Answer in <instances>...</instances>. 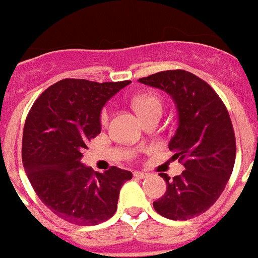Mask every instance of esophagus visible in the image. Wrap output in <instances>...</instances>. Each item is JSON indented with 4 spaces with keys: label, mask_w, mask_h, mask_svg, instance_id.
<instances>
[{
    "label": "esophagus",
    "mask_w": 258,
    "mask_h": 258,
    "mask_svg": "<svg viewBox=\"0 0 258 258\" xmlns=\"http://www.w3.org/2000/svg\"><path fill=\"white\" fill-rule=\"evenodd\" d=\"M134 175H136V177H138V178H147V177H149L150 175V173H147V172H141V170H137V172H134Z\"/></svg>",
    "instance_id": "34e87169"
}]
</instances>
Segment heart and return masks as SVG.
<instances>
[{
	"instance_id": "1",
	"label": "heart",
	"mask_w": 258,
	"mask_h": 258,
	"mask_svg": "<svg viewBox=\"0 0 258 258\" xmlns=\"http://www.w3.org/2000/svg\"><path fill=\"white\" fill-rule=\"evenodd\" d=\"M132 104H133L134 109L137 113L143 117L147 113L152 112V111H161V101L160 98L156 97L155 94H140L132 99ZM108 120V112L107 109H103L101 113V121L106 122Z\"/></svg>"
}]
</instances>
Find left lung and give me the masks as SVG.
I'll return each mask as SVG.
<instances>
[{
    "mask_svg": "<svg viewBox=\"0 0 258 258\" xmlns=\"http://www.w3.org/2000/svg\"><path fill=\"white\" fill-rule=\"evenodd\" d=\"M140 83L172 95L178 109L169 150L184 170L172 179L160 173L166 192L154 202L155 211L174 221L200 216L220 198L235 164V134L226 106L209 84L184 70L161 71Z\"/></svg>",
    "mask_w": 258,
    "mask_h": 258,
    "instance_id": "8db88e82",
    "label": "left lung"
}]
</instances>
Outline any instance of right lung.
Segmentation results:
<instances>
[{
	"instance_id": "add662e5",
	"label": "right lung",
	"mask_w": 258,
	"mask_h": 258,
	"mask_svg": "<svg viewBox=\"0 0 258 258\" xmlns=\"http://www.w3.org/2000/svg\"><path fill=\"white\" fill-rule=\"evenodd\" d=\"M131 83L60 80L27 115L22 141L27 177L41 202L68 222L90 226L112 217L120 188L133 177L117 166L99 173L81 163L88 143L101 133L102 107Z\"/></svg>"
}]
</instances>
